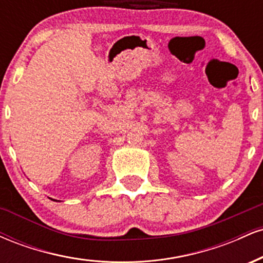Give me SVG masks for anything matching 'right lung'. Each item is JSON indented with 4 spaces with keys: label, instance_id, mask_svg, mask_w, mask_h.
Masks as SVG:
<instances>
[{
    "label": "right lung",
    "instance_id": "add662e5",
    "mask_svg": "<svg viewBox=\"0 0 263 263\" xmlns=\"http://www.w3.org/2000/svg\"><path fill=\"white\" fill-rule=\"evenodd\" d=\"M52 200H54V199H52Z\"/></svg>",
    "mask_w": 263,
    "mask_h": 263
}]
</instances>
